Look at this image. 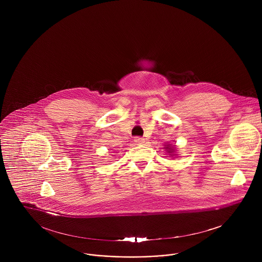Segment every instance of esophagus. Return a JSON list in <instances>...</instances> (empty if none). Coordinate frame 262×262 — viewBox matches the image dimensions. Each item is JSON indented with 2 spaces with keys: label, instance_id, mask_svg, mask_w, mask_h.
Instances as JSON below:
<instances>
[{
  "label": "esophagus",
  "instance_id": "obj_1",
  "mask_svg": "<svg viewBox=\"0 0 262 262\" xmlns=\"http://www.w3.org/2000/svg\"><path fill=\"white\" fill-rule=\"evenodd\" d=\"M134 141H135V143H136V144H138V145L143 144V143L145 142V140H144L143 138H141V137H136V138L134 139Z\"/></svg>",
  "mask_w": 262,
  "mask_h": 262
}]
</instances>
